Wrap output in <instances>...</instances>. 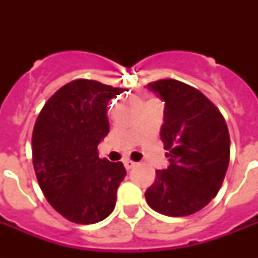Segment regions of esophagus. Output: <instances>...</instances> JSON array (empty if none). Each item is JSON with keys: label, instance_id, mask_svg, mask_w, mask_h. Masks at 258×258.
<instances>
[{"label": "esophagus", "instance_id": "1", "mask_svg": "<svg viewBox=\"0 0 258 258\" xmlns=\"http://www.w3.org/2000/svg\"><path fill=\"white\" fill-rule=\"evenodd\" d=\"M123 163H124V167L127 170H131V169H133V167H135V165H137V163H135V162H134V161H131V159H125V161L123 162Z\"/></svg>", "mask_w": 258, "mask_h": 258}]
</instances>
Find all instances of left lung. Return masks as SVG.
I'll return each instance as SVG.
<instances>
[{
	"mask_svg": "<svg viewBox=\"0 0 258 258\" xmlns=\"http://www.w3.org/2000/svg\"><path fill=\"white\" fill-rule=\"evenodd\" d=\"M149 89L166 103L161 139L170 166L158 170L146 201L165 216H190L222 186L230 159L228 125L220 109L186 83L163 79L149 83Z\"/></svg>",
	"mask_w": 258,
	"mask_h": 258,
	"instance_id": "left-lung-1",
	"label": "left lung"
}]
</instances>
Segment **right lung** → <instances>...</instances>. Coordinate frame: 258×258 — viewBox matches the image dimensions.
Instances as JSON below:
<instances>
[{"instance_id":"add662e5","label":"right lung","mask_w":258,"mask_h":258,"mask_svg":"<svg viewBox=\"0 0 258 258\" xmlns=\"http://www.w3.org/2000/svg\"><path fill=\"white\" fill-rule=\"evenodd\" d=\"M124 89L78 79L48 99L32 134L33 167L50 206L75 224H96L113 212L125 176L121 162L99 158L109 133L107 104Z\"/></svg>"}]
</instances>
